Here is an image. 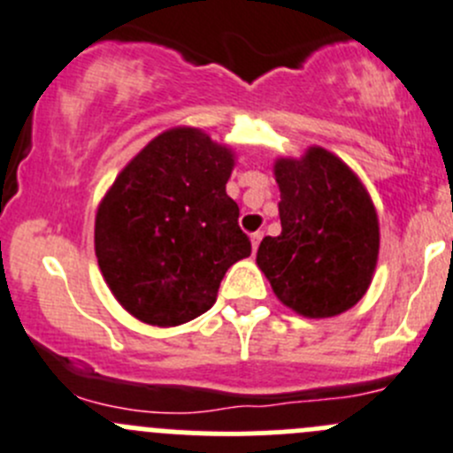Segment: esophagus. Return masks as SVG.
I'll return each instance as SVG.
<instances>
[{"instance_id":"esophagus-1","label":"esophagus","mask_w":453,"mask_h":453,"mask_svg":"<svg viewBox=\"0 0 453 453\" xmlns=\"http://www.w3.org/2000/svg\"><path fill=\"white\" fill-rule=\"evenodd\" d=\"M261 239H263V232H254V234H252V250H254V252H257V248H258V243H261Z\"/></svg>"}]
</instances>
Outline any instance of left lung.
Wrapping results in <instances>:
<instances>
[{
    "instance_id": "left-lung-1",
    "label": "left lung",
    "mask_w": 453,
    "mask_h": 453,
    "mask_svg": "<svg viewBox=\"0 0 453 453\" xmlns=\"http://www.w3.org/2000/svg\"><path fill=\"white\" fill-rule=\"evenodd\" d=\"M280 234L265 236L257 263L283 305L327 319L357 305L379 261V217L361 179L325 148L276 159Z\"/></svg>"
}]
</instances>
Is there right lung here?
Instances as JSON below:
<instances>
[{"instance_id": "obj_1", "label": "right lung", "mask_w": 453, "mask_h": 453, "mask_svg": "<svg viewBox=\"0 0 453 453\" xmlns=\"http://www.w3.org/2000/svg\"><path fill=\"white\" fill-rule=\"evenodd\" d=\"M234 152L199 128L152 139L119 173L95 219V254L117 301L148 325L173 327L217 301L227 267L250 257L226 183Z\"/></svg>"}]
</instances>
